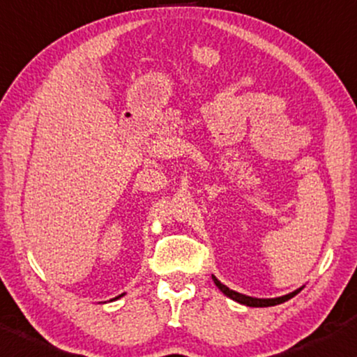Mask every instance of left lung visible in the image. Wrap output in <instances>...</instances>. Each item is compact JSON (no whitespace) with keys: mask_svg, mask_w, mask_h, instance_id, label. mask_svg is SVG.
<instances>
[{"mask_svg":"<svg viewBox=\"0 0 357 357\" xmlns=\"http://www.w3.org/2000/svg\"><path fill=\"white\" fill-rule=\"evenodd\" d=\"M213 282H215V286L220 289V291L225 294L227 297L234 298L235 302L238 303H243V305H248V307H273V305H279V303L289 301V298H292L294 296H297L298 292L302 291L301 289H297V291H294L291 294H287V296H282V297H275V298H255V297H248V296H243V294H238L235 291H231V289H228L227 286H223V284L218 281L215 275H212Z\"/></svg>","mask_w":357,"mask_h":357,"instance_id":"obj_1","label":"left lung"}]
</instances>
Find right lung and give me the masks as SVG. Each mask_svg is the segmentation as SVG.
Instances as JSON below:
<instances>
[{
  "instance_id": "obj_1",
  "label": "right lung",
  "mask_w": 357,
  "mask_h": 357,
  "mask_svg": "<svg viewBox=\"0 0 357 357\" xmlns=\"http://www.w3.org/2000/svg\"><path fill=\"white\" fill-rule=\"evenodd\" d=\"M123 296V294H121V296H119V297H122ZM119 297H116V298H119Z\"/></svg>"
}]
</instances>
